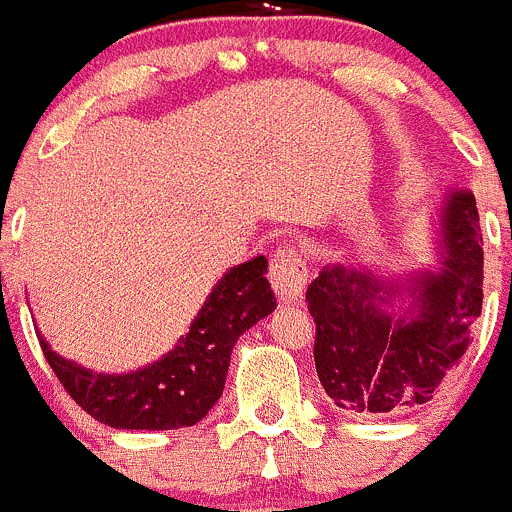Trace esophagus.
I'll list each match as a JSON object with an SVG mask.
<instances>
[{
  "label": "esophagus",
  "mask_w": 512,
  "mask_h": 512,
  "mask_svg": "<svg viewBox=\"0 0 512 512\" xmlns=\"http://www.w3.org/2000/svg\"><path fill=\"white\" fill-rule=\"evenodd\" d=\"M307 275V260H304V255L297 247H282V250H277L275 260L270 265V282L285 302H294V299L302 297L304 285H307Z\"/></svg>",
  "instance_id": "34e87169"
}]
</instances>
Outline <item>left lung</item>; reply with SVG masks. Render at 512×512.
Instances as JSON below:
<instances>
[{"label":"left lung","instance_id":"obj_1","mask_svg":"<svg viewBox=\"0 0 512 512\" xmlns=\"http://www.w3.org/2000/svg\"><path fill=\"white\" fill-rule=\"evenodd\" d=\"M438 242L436 270L379 280L369 270L329 265L309 285L314 366L329 399L347 414L396 416L426 404L466 354L483 307L473 193H446Z\"/></svg>","mask_w":512,"mask_h":512}]
</instances>
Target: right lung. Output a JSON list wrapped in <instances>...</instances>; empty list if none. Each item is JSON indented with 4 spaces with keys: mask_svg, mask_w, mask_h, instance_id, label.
<instances>
[{
    "mask_svg": "<svg viewBox=\"0 0 512 512\" xmlns=\"http://www.w3.org/2000/svg\"><path fill=\"white\" fill-rule=\"evenodd\" d=\"M265 272V255L227 270L188 334L163 359L128 374H96L56 354L39 332L36 337L56 379L96 421L126 431L195 426L223 396L240 334L275 312L277 299Z\"/></svg>",
    "mask_w": 512,
    "mask_h": 512,
    "instance_id": "right-lung-1",
    "label": "right lung"
}]
</instances>
